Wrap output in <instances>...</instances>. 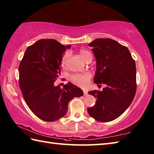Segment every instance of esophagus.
I'll return each instance as SVG.
<instances>
[{
	"label": "esophagus",
	"mask_w": 154,
	"mask_h": 154,
	"mask_svg": "<svg viewBox=\"0 0 154 154\" xmlns=\"http://www.w3.org/2000/svg\"><path fill=\"white\" fill-rule=\"evenodd\" d=\"M83 94H84V95L85 96H87V94H88V92H87V91H83Z\"/></svg>",
	"instance_id": "esophagus-1"
}]
</instances>
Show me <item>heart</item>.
Here are the masks:
<instances>
[{
  "instance_id": "1",
  "label": "heart",
  "mask_w": 154,
  "mask_h": 154,
  "mask_svg": "<svg viewBox=\"0 0 154 154\" xmlns=\"http://www.w3.org/2000/svg\"><path fill=\"white\" fill-rule=\"evenodd\" d=\"M79 54L81 57H82L83 60L87 62L89 60H93L92 54H91V52L86 50H81L79 51ZM69 57V54L66 53L63 55V57L61 61V66L65 68V65H66L67 60ZM70 81H71L75 85H77L81 88H85L87 87L89 85L91 79V75L89 73H84V74H73L70 76Z\"/></svg>"
}]
</instances>
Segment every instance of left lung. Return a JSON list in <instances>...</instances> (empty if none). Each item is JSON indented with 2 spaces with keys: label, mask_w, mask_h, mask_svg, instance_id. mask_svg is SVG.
I'll return each mask as SVG.
<instances>
[{
  "label": "left lung",
  "mask_w": 154,
  "mask_h": 154,
  "mask_svg": "<svg viewBox=\"0 0 154 154\" xmlns=\"http://www.w3.org/2000/svg\"><path fill=\"white\" fill-rule=\"evenodd\" d=\"M97 60L94 82L106 87L88 92L97 99L88 108L89 115L99 122H110L119 117L132 103L136 92L135 61L127 47L110 38H98L89 44Z\"/></svg>",
  "instance_id": "1"
}]
</instances>
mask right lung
Instances as JSON below:
<instances>
[{
    "mask_svg": "<svg viewBox=\"0 0 154 154\" xmlns=\"http://www.w3.org/2000/svg\"><path fill=\"white\" fill-rule=\"evenodd\" d=\"M70 48L53 39H42L27 48L19 65V87L25 102L35 116L47 122L64 116L69 102L83 95L69 82L63 89L54 86L63 54Z\"/></svg>",
    "mask_w": 154,
    "mask_h": 154,
    "instance_id": "1",
    "label": "right lung"
}]
</instances>
